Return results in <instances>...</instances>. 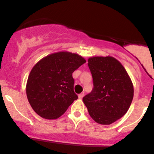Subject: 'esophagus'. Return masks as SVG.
Listing matches in <instances>:
<instances>
[{"instance_id":"1","label":"esophagus","mask_w":154,"mask_h":154,"mask_svg":"<svg viewBox=\"0 0 154 154\" xmlns=\"http://www.w3.org/2000/svg\"><path fill=\"white\" fill-rule=\"evenodd\" d=\"M84 93H80V94H79V95H78V97H79V99H82V98H83V97H84Z\"/></svg>"}]
</instances>
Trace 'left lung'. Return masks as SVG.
I'll return each instance as SVG.
<instances>
[{
  "label": "left lung",
  "instance_id": "1",
  "mask_svg": "<svg viewBox=\"0 0 154 154\" xmlns=\"http://www.w3.org/2000/svg\"><path fill=\"white\" fill-rule=\"evenodd\" d=\"M93 89L83 97L91 118L100 125H111L125 115L134 95L132 80L125 67L112 56L88 60Z\"/></svg>",
  "mask_w": 154,
  "mask_h": 154
}]
</instances>
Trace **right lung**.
Here are the masks:
<instances>
[{"label":"right lung","instance_id":"add662e5","mask_svg":"<svg viewBox=\"0 0 154 154\" xmlns=\"http://www.w3.org/2000/svg\"><path fill=\"white\" fill-rule=\"evenodd\" d=\"M85 62L78 54L61 51L48 55L33 66L26 93L29 104L39 116L57 119L78 98L74 92L72 73Z\"/></svg>","mask_w":154,"mask_h":154}]
</instances>
